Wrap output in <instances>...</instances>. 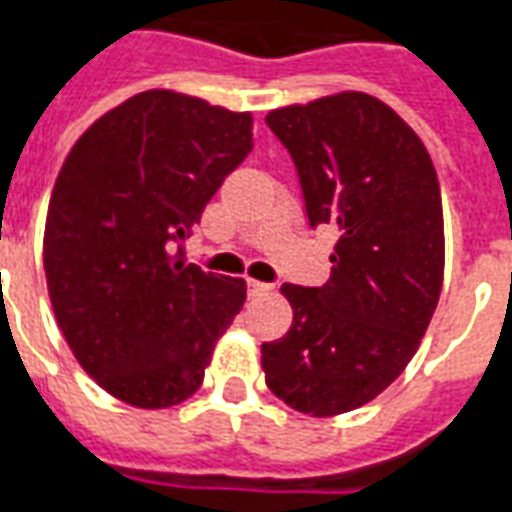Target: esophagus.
<instances>
[{"label": "esophagus", "mask_w": 512, "mask_h": 512, "mask_svg": "<svg viewBox=\"0 0 512 512\" xmlns=\"http://www.w3.org/2000/svg\"><path fill=\"white\" fill-rule=\"evenodd\" d=\"M270 290H273V287H270V284H264V281H248V295H250V298L267 295Z\"/></svg>", "instance_id": "obj_1"}]
</instances>
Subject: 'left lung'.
I'll use <instances>...</instances> for the list:
<instances>
[{
	"label": "left lung",
	"instance_id": "1",
	"mask_svg": "<svg viewBox=\"0 0 512 512\" xmlns=\"http://www.w3.org/2000/svg\"><path fill=\"white\" fill-rule=\"evenodd\" d=\"M298 172L309 225L337 228L323 287L284 284L290 331L262 345L264 382L329 418L407 368L443 287V206L424 142L382 100L343 91L267 114Z\"/></svg>",
	"mask_w": 512,
	"mask_h": 512
}]
</instances>
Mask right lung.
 Returning a JSON list of instances; mask_svg holds the SVG:
<instances>
[{
    "mask_svg": "<svg viewBox=\"0 0 512 512\" xmlns=\"http://www.w3.org/2000/svg\"><path fill=\"white\" fill-rule=\"evenodd\" d=\"M250 128V114L142 91L63 161L44 231L52 309L83 370L133 407L192 396L245 303V281L186 264L183 242L253 150Z\"/></svg>",
    "mask_w": 512,
    "mask_h": 512,
    "instance_id": "1",
    "label": "right lung"
}]
</instances>
